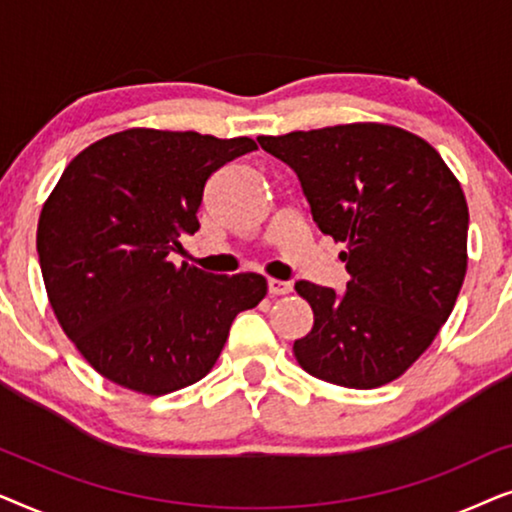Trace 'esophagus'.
Here are the masks:
<instances>
[{
    "mask_svg": "<svg viewBox=\"0 0 512 512\" xmlns=\"http://www.w3.org/2000/svg\"><path fill=\"white\" fill-rule=\"evenodd\" d=\"M268 291L270 296H286L293 291L291 282H282V279H268Z\"/></svg>",
    "mask_w": 512,
    "mask_h": 512,
    "instance_id": "1",
    "label": "esophagus"
}]
</instances>
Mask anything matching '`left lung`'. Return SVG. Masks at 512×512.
<instances>
[{"mask_svg": "<svg viewBox=\"0 0 512 512\" xmlns=\"http://www.w3.org/2000/svg\"><path fill=\"white\" fill-rule=\"evenodd\" d=\"M296 172L312 219L345 242V293L298 282L314 312L293 342L307 373L349 389L403 375L450 317L466 275L468 207L459 181L424 139L352 123L258 137Z\"/></svg>", "mask_w": 512, "mask_h": 512, "instance_id": "8db88e82", "label": "left lung"}]
</instances>
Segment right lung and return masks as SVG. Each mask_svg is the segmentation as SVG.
I'll return each instance as SVG.
<instances>
[{"label": "right lung", "mask_w": 512, "mask_h": 512, "mask_svg": "<svg viewBox=\"0 0 512 512\" xmlns=\"http://www.w3.org/2000/svg\"><path fill=\"white\" fill-rule=\"evenodd\" d=\"M256 151L249 137L132 128L81 151L46 200L37 251L69 340L107 380L163 396L205 377L265 277L212 275L170 258L200 228L205 184Z\"/></svg>", "instance_id": "right-lung-1"}]
</instances>
